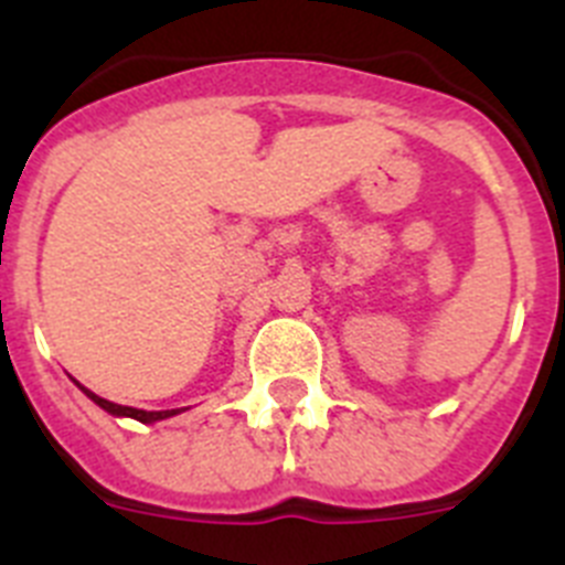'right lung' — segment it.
<instances>
[{"label":"right lung","instance_id":"right-lung-1","mask_svg":"<svg viewBox=\"0 0 565 565\" xmlns=\"http://www.w3.org/2000/svg\"><path fill=\"white\" fill-rule=\"evenodd\" d=\"M82 391L87 393V396L93 398V402H96L98 407H104V411H107V413H113V416H129V418H135V422H143V424L161 422V418H169V416H174V413H178V411H154V413H149V411H135V407H124V404L107 402V398L96 396V393H89L87 387H82Z\"/></svg>","mask_w":565,"mask_h":565}]
</instances>
